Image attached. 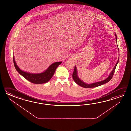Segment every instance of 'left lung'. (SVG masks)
Returning a JSON list of instances; mask_svg holds the SVG:
<instances>
[{
  "label": "left lung",
  "instance_id": "8db88e82",
  "mask_svg": "<svg viewBox=\"0 0 131 131\" xmlns=\"http://www.w3.org/2000/svg\"><path fill=\"white\" fill-rule=\"evenodd\" d=\"M115 36H116V41H117V36H116V34H115ZM119 57H118V60L117 61V63H116V65L115 66L113 70L111 71V73L110 74L108 78H106L105 80H103V81H99V82H95V83H94L92 84H87L85 83V82H84L83 81H81V80L79 79V78L78 77V75H77V69H76V67H74V71H73V72L72 73V78L73 80L76 83L78 84V85L80 86H82L83 88H95V87H96V86H99L101 85H102L103 84L106 83L107 82H109V81H110V80H111L113 74H114V72H115V70L116 69V67H117V64L118 62L119 61Z\"/></svg>",
  "mask_w": 131,
  "mask_h": 131
}]
</instances>
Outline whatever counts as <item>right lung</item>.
Returning a JSON list of instances; mask_svg holds the SVG:
<instances>
[{
    "mask_svg": "<svg viewBox=\"0 0 131 131\" xmlns=\"http://www.w3.org/2000/svg\"><path fill=\"white\" fill-rule=\"evenodd\" d=\"M13 60L14 67L18 72L28 81L34 84H42L47 82L52 77L57 67L62 62H58L53 63L51 64L44 72L41 73H31L23 71L20 69L15 61L14 57L13 58Z\"/></svg>",
    "mask_w": 131,
    "mask_h": 131,
    "instance_id": "add662e5",
    "label": "right lung"
}]
</instances>
